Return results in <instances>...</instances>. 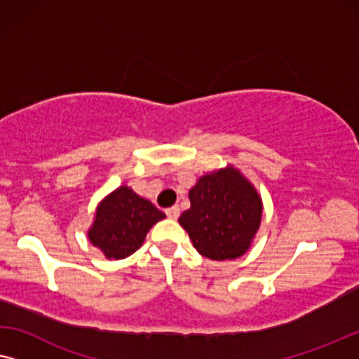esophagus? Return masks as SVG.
I'll return each instance as SVG.
<instances>
[{
	"instance_id": "esophagus-1",
	"label": "esophagus",
	"mask_w": 359,
	"mask_h": 359,
	"mask_svg": "<svg viewBox=\"0 0 359 359\" xmlns=\"http://www.w3.org/2000/svg\"><path fill=\"white\" fill-rule=\"evenodd\" d=\"M165 215H168V218H170V219H177L179 215H180V208L177 205L170 206V208L165 210Z\"/></svg>"
}]
</instances>
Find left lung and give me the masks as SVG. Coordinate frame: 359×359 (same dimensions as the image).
<instances>
[{
	"label": "left lung",
	"instance_id": "8db88e82",
	"mask_svg": "<svg viewBox=\"0 0 359 359\" xmlns=\"http://www.w3.org/2000/svg\"><path fill=\"white\" fill-rule=\"evenodd\" d=\"M179 223L194 247L211 260H232L249 249L260 228L262 200L234 168L203 175L189 191Z\"/></svg>",
	"mask_w": 359,
	"mask_h": 359
}]
</instances>
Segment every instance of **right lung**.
I'll list each match as a JSON object with an SVG mask.
<instances>
[{
  "instance_id": "right-lung-1",
  "label": "right lung",
  "mask_w": 359,
  "mask_h": 359,
  "mask_svg": "<svg viewBox=\"0 0 359 359\" xmlns=\"http://www.w3.org/2000/svg\"><path fill=\"white\" fill-rule=\"evenodd\" d=\"M164 218L151 201L120 187L99 205L88 236L107 259H125L143 245L148 231Z\"/></svg>"
}]
</instances>
